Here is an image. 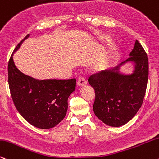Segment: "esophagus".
Segmentation results:
<instances>
[{
  "mask_svg": "<svg viewBox=\"0 0 159 159\" xmlns=\"http://www.w3.org/2000/svg\"><path fill=\"white\" fill-rule=\"evenodd\" d=\"M87 82L86 80L83 76H80L79 78H78V80H77V85H79V86H84V85H86Z\"/></svg>",
  "mask_w": 159,
  "mask_h": 159,
  "instance_id": "34e87169",
  "label": "esophagus"
}]
</instances>
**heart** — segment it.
I'll return each mask as SVG.
<instances>
[{"label": "heart", "mask_w": 159, "mask_h": 159, "mask_svg": "<svg viewBox=\"0 0 159 159\" xmlns=\"http://www.w3.org/2000/svg\"><path fill=\"white\" fill-rule=\"evenodd\" d=\"M106 66V62H103V63H102L101 65H98V68H97V70H98V71H101V70H103V69H105Z\"/></svg>", "instance_id": "1"}]
</instances>
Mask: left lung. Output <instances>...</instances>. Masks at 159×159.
Here are the masks:
<instances>
[{"instance_id": "1", "label": "left lung", "mask_w": 159, "mask_h": 159, "mask_svg": "<svg viewBox=\"0 0 159 159\" xmlns=\"http://www.w3.org/2000/svg\"><path fill=\"white\" fill-rule=\"evenodd\" d=\"M129 58L117 67L100 74L91 75L88 81L94 88L95 100L93 110L104 124L119 127L136 115L143 103L149 74L147 55L136 40ZM132 62L131 74L120 72L121 66Z\"/></svg>"}]
</instances>
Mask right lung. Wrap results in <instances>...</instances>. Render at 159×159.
I'll list each match as a JSON object with an SVG mask.
<instances>
[{"mask_svg":"<svg viewBox=\"0 0 159 159\" xmlns=\"http://www.w3.org/2000/svg\"><path fill=\"white\" fill-rule=\"evenodd\" d=\"M20 42L9 59L8 83L13 102L18 111L35 127L53 128L64 119L68 110V99L75 91L76 80H38L20 71L13 61V54L20 48Z\"/></svg>","mask_w":159,"mask_h":159,"instance_id":"1","label":"right lung"}]
</instances>
